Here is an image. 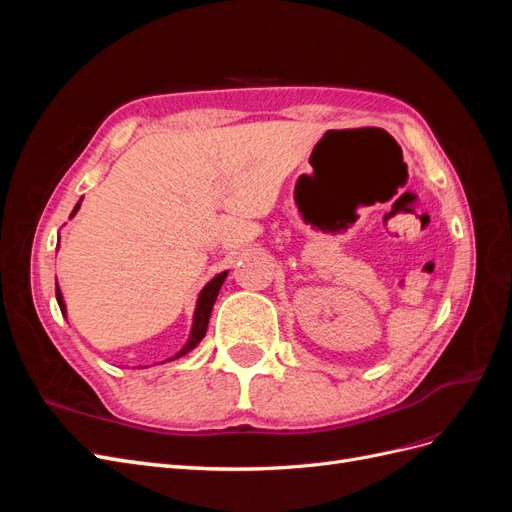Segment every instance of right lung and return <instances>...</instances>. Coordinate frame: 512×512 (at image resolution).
I'll use <instances>...</instances> for the list:
<instances>
[{"label":"right lung","mask_w":512,"mask_h":512,"mask_svg":"<svg viewBox=\"0 0 512 512\" xmlns=\"http://www.w3.org/2000/svg\"><path fill=\"white\" fill-rule=\"evenodd\" d=\"M81 207V203L74 207V211H72V215L76 213V209ZM70 215V218H72ZM226 271L224 273H220V275H215L213 280L203 288V292H200V297H198V303H196V312H194V327H192V335H190V339H188V344H185L173 359H179V356H183V354H188L194 346H198V342L200 339L205 337V333H207V327H209V318H211V309H213V303H215V299H218V292H220V288H222V284H224V280H226ZM55 297H57V303H59V307H61V314L66 316V303H64V297H61V290H59V286H57V282H55ZM173 359H168V361H173Z\"/></svg>","instance_id":"obj_1"}]
</instances>
